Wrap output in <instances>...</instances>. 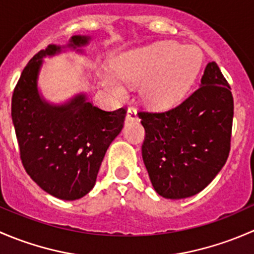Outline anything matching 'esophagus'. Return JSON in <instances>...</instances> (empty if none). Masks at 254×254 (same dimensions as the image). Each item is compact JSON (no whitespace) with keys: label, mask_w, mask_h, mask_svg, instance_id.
<instances>
[{"label":"esophagus","mask_w":254,"mask_h":254,"mask_svg":"<svg viewBox=\"0 0 254 254\" xmlns=\"http://www.w3.org/2000/svg\"><path fill=\"white\" fill-rule=\"evenodd\" d=\"M139 119V115H137L136 109L129 108L127 113V122H135V120Z\"/></svg>","instance_id":"34e87169"}]
</instances>
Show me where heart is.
Segmentation results:
<instances>
[{"label":"heart","instance_id":"heart-1","mask_svg":"<svg viewBox=\"0 0 254 254\" xmlns=\"http://www.w3.org/2000/svg\"><path fill=\"white\" fill-rule=\"evenodd\" d=\"M203 64V55L195 47H182L176 42H161L134 49L118 56L113 63L117 76L127 83H140V96L153 108H166L184 96ZM103 82L117 96L125 88L115 76L107 73Z\"/></svg>","mask_w":254,"mask_h":254}]
</instances>
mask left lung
Returning a JSON list of instances; mask_svg holds the SVG:
<instances>
[{
  "instance_id": "8db88e82",
  "label": "left lung",
  "mask_w": 254,
  "mask_h": 254,
  "mask_svg": "<svg viewBox=\"0 0 254 254\" xmlns=\"http://www.w3.org/2000/svg\"><path fill=\"white\" fill-rule=\"evenodd\" d=\"M142 160L155 190L183 199L203 190L226 163L231 147L234 97L216 63L206 65L198 88L162 113L139 112Z\"/></svg>"
}]
</instances>
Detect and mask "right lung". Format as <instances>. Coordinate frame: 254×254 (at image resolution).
<instances>
[{"label": "right lung", "instance_id": "1", "mask_svg": "<svg viewBox=\"0 0 254 254\" xmlns=\"http://www.w3.org/2000/svg\"><path fill=\"white\" fill-rule=\"evenodd\" d=\"M89 39L73 35L67 48L75 50ZM60 51L61 47L51 44L30 59L13 91L11 114L25 172L55 198L76 200L94 187L127 111H102L83 93L60 106L48 103L38 91V75L43 58Z\"/></svg>", "mask_w": 254, "mask_h": 254}]
</instances>
